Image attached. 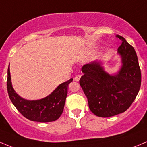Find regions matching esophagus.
<instances>
[{
    "instance_id": "obj_1",
    "label": "esophagus",
    "mask_w": 147,
    "mask_h": 147,
    "mask_svg": "<svg viewBox=\"0 0 147 147\" xmlns=\"http://www.w3.org/2000/svg\"><path fill=\"white\" fill-rule=\"evenodd\" d=\"M80 78H81V75H77L75 77V81H79V80H80Z\"/></svg>"
}]
</instances>
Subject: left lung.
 <instances>
[{"label":"left lung","instance_id":"obj_1","mask_svg":"<svg viewBox=\"0 0 147 147\" xmlns=\"http://www.w3.org/2000/svg\"><path fill=\"white\" fill-rule=\"evenodd\" d=\"M117 49L122 66L115 75L105 72L101 63L94 61L82 67L80 85L86 96L90 111L101 117L125 112L135 100L142 83V74L135 49L120 35Z\"/></svg>","mask_w":147,"mask_h":147}]
</instances>
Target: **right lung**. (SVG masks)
Masks as SVG:
<instances>
[{
    "instance_id": "add662e5",
    "label": "right lung",
    "mask_w": 147,
    "mask_h": 147,
    "mask_svg": "<svg viewBox=\"0 0 147 147\" xmlns=\"http://www.w3.org/2000/svg\"><path fill=\"white\" fill-rule=\"evenodd\" d=\"M72 78L60 84L48 96L39 100L24 99L18 95L12 87L10 69L8 68L7 90L9 98L17 110L27 119L32 121L48 123L59 119L64 110L68 85Z\"/></svg>"
}]
</instances>
